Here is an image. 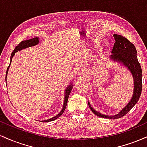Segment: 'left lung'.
Returning a JSON list of instances; mask_svg holds the SVG:
<instances>
[{
  "instance_id": "1",
  "label": "left lung",
  "mask_w": 147,
  "mask_h": 147,
  "mask_svg": "<svg viewBox=\"0 0 147 147\" xmlns=\"http://www.w3.org/2000/svg\"><path fill=\"white\" fill-rule=\"evenodd\" d=\"M115 42L114 43L111 53L112 55L109 57V59L117 62L123 66L125 67L131 72L133 78V92L129 102L118 113L114 115H106L98 111H95L90 105V102H88L89 108L94 114L100 117L106 119H115L123 117L136 104L139 100L142 92V72L141 65L138 62L137 57V50L133 43H131L127 38L119 34H113Z\"/></svg>"
}]
</instances>
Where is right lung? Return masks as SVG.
<instances>
[{"mask_svg":"<svg viewBox=\"0 0 147 147\" xmlns=\"http://www.w3.org/2000/svg\"><path fill=\"white\" fill-rule=\"evenodd\" d=\"M38 43H39V40H38V37H34V38H31V39H28V40H26V41H21V43H20L19 44H18L17 46H16V48H14V51H13L12 53L11 54V57H10L9 65V66H8L7 69L6 75H5V82H7V77L8 70H9L10 64H11V60H12V58H13V57L14 56L15 53H16V52H18V51H20V50H23V49L28 48H29V47L34 46V45L38 44ZM72 83H73V82H71V83H70V84H69L68 86L66 87V88H65V96H64V102H63V108H62L61 111H60L59 113L57 114L56 116H55V117L50 118V119H45V120L41 121V122H52V121L55 120V119H57V118L59 117L62 114H63V113L64 112V111H65V108H66L67 103H68V97H69V95H70V92H71V90H72V87H73V84H72Z\"/></svg>","mask_w":147,"mask_h":147,"instance_id":"1","label":"right lung"}]
</instances>
